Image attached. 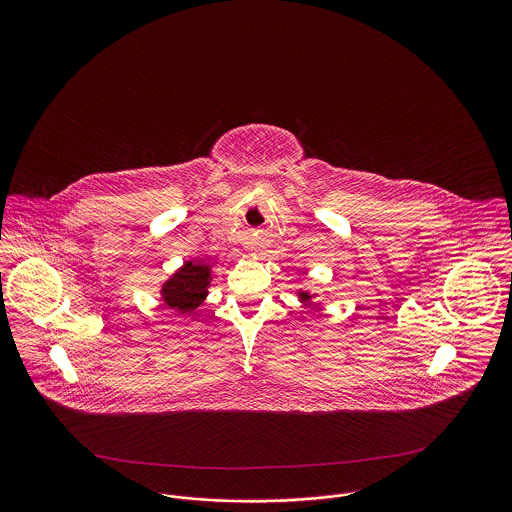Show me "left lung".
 I'll return each mask as SVG.
<instances>
[{
    "instance_id": "8db88e82",
    "label": "left lung",
    "mask_w": 512,
    "mask_h": 512,
    "mask_svg": "<svg viewBox=\"0 0 512 512\" xmlns=\"http://www.w3.org/2000/svg\"><path fill=\"white\" fill-rule=\"evenodd\" d=\"M295 293H297L299 303H303V305H309L313 301V297H317V293L309 292V290H297Z\"/></svg>"
}]
</instances>
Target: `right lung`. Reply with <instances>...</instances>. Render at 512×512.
Wrapping results in <instances>:
<instances>
[{"mask_svg": "<svg viewBox=\"0 0 512 512\" xmlns=\"http://www.w3.org/2000/svg\"><path fill=\"white\" fill-rule=\"evenodd\" d=\"M211 280H213L211 265L186 261L161 284V290H159L161 301L174 313L192 317L195 309L209 295Z\"/></svg>", "mask_w": 512, "mask_h": 512, "instance_id": "add662e5", "label": "right lung"}]
</instances>
